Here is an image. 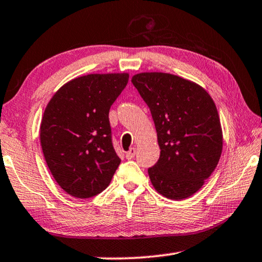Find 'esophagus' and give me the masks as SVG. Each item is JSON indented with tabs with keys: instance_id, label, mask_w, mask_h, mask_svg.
<instances>
[{
	"instance_id": "1",
	"label": "esophagus",
	"mask_w": 262,
	"mask_h": 262,
	"mask_svg": "<svg viewBox=\"0 0 262 262\" xmlns=\"http://www.w3.org/2000/svg\"><path fill=\"white\" fill-rule=\"evenodd\" d=\"M135 155H136V148H130L129 150H128V151L126 152V157H127L128 160L134 159Z\"/></svg>"
}]
</instances>
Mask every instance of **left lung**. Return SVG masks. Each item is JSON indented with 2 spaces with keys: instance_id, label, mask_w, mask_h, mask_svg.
<instances>
[{
  "instance_id": "8db88e82",
  "label": "left lung",
  "mask_w": 262,
  "mask_h": 262,
  "mask_svg": "<svg viewBox=\"0 0 262 262\" xmlns=\"http://www.w3.org/2000/svg\"><path fill=\"white\" fill-rule=\"evenodd\" d=\"M157 132L160 159L148 169L165 198L192 196L214 171L223 150L221 119L210 94L175 74L143 72L132 78Z\"/></svg>"
}]
</instances>
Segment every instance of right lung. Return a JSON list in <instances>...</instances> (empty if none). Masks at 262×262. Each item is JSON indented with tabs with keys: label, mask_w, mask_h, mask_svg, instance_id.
Masks as SVG:
<instances>
[{
	"label": "right lung",
	"mask_w": 262,
	"mask_h": 262,
	"mask_svg": "<svg viewBox=\"0 0 262 262\" xmlns=\"http://www.w3.org/2000/svg\"><path fill=\"white\" fill-rule=\"evenodd\" d=\"M129 74H87L57 91L44 111L40 144L58 185L76 198L110 185L121 160L112 143L110 108Z\"/></svg>",
	"instance_id": "add662e5"
}]
</instances>
